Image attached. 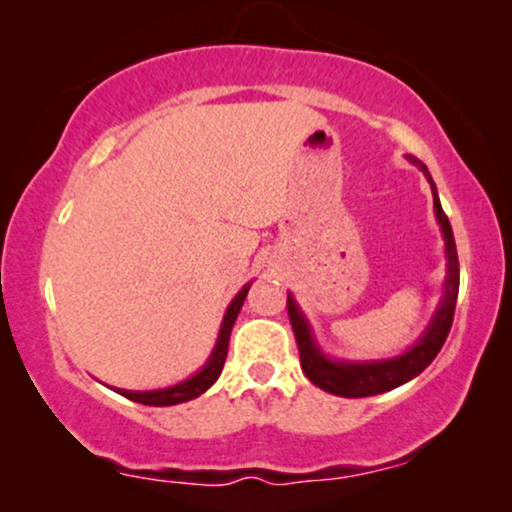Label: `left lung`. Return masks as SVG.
I'll list each match as a JSON object with an SVG mask.
<instances>
[{
  "label": "left lung",
  "mask_w": 512,
  "mask_h": 512,
  "mask_svg": "<svg viewBox=\"0 0 512 512\" xmlns=\"http://www.w3.org/2000/svg\"><path fill=\"white\" fill-rule=\"evenodd\" d=\"M412 163L419 165V170L429 179L431 191H433V207H436V216L440 228L445 235V249H447V282H445V296L440 303L436 317H433L429 331L424 333V338L417 342L410 352H405L398 359L389 361H377V363H335L326 359L314 345L310 326L303 314H300L296 300L289 296L286 300V310H289V321L298 342V354H300V366L303 373L312 384H317L319 389L328 391V394L342 396V398H363V396H375L384 394V391L396 389L405 384L412 377H417L429 363L436 359L440 349H443L447 333L452 328L454 319V307H457L459 296V256H457V244H454L452 226L447 214L440 207L436 184H433L426 165L419 163L417 158H412Z\"/></svg>",
  "instance_id": "1"
}]
</instances>
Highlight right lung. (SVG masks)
Listing matches in <instances>:
<instances>
[{
    "label": "right lung",
    "mask_w": 512,
    "mask_h": 512,
    "mask_svg": "<svg viewBox=\"0 0 512 512\" xmlns=\"http://www.w3.org/2000/svg\"><path fill=\"white\" fill-rule=\"evenodd\" d=\"M247 291H249V286H244V289L235 296L233 303H230L226 317H223V324H221L219 342H216V347H214L212 356H209L207 366L202 368L198 375H193L191 380L181 382V384H177V387H170V389H160V391H123V389H118V394L130 398V401H135V403L156 405V408H163V405H177V403L191 401V398L205 394V391L212 387L216 380H219L223 363H226L230 331H233L237 314H240V310H242V303H244V298H247Z\"/></svg>",
    "instance_id": "obj_1"
}]
</instances>
